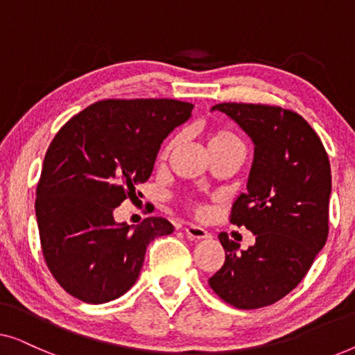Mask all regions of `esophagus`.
<instances>
[{"mask_svg":"<svg viewBox=\"0 0 355 355\" xmlns=\"http://www.w3.org/2000/svg\"><path fill=\"white\" fill-rule=\"evenodd\" d=\"M184 231H186L187 237H191V239H193V241H205L211 237L210 232L197 225H187L186 227H184Z\"/></svg>","mask_w":355,"mask_h":355,"instance_id":"34e87169","label":"esophagus"}]
</instances>
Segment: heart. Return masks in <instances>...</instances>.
Masks as SVG:
<instances>
[{"label":"heart","mask_w":355,"mask_h":355,"mask_svg":"<svg viewBox=\"0 0 355 355\" xmlns=\"http://www.w3.org/2000/svg\"><path fill=\"white\" fill-rule=\"evenodd\" d=\"M179 142V137H173L169 142L164 145L163 152H162V158H166L169 152L176 147ZM230 147H239L242 148V142L239 137L232 132V130L226 129V128H211L208 130V148L211 152H216V150H223V148H230ZM197 211H202L200 207L196 205Z\"/></svg>","instance_id":"b5f03b06"}]
</instances>
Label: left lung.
Returning <instances> with one entry per match:
<instances>
[{
  "instance_id": "obj_1",
  "label": "left lung",
  "mask_w": 355,
  "mask_h": 355,
  "mask_svg": "<svg viewBox=\"0 0 355 355\" xmlns=\"http://www.w3.org/2000/svg\"><path fill=\"white\" fill-rule=\"evenodd\" d=\"M254 142L247 192L232 203L231 223L255 234L239 252L218 236L225 265L210 288L236 309H260L289 294L312 266L328 237L331 168L322 140L302 116L279 106L220 103Z\"/></svg>"
}]
</instances>
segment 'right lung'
<instances>
[{
  "mask_svg": "<svg viewBox=\"0 0 355 355\" xmlns=\"http://www.w3.org/2000/svg\"><path fill=\"white\" fill-rule=\"evenodd\" d=\"M168 98L101 100L71 118L46 150L35 215L45 261L66 293L105 304L128 293L145 250L173 225L150 216L137 226L113 211L150 178L159 145L192 116Z\"/></svg>",
  "mask_w": 355,
  "mask_h": 355,
  "instance_id": "obj_1",
  "label": "right lung"
}]
</instances>
